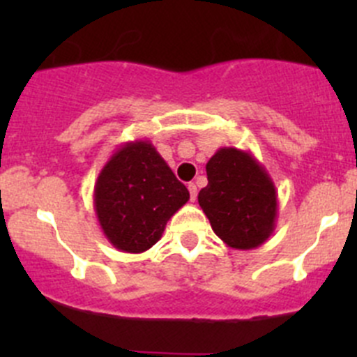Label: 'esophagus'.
Returning a JSON list of instances; mask_svg holds the SVG:
<instances>
[{
  "label": "esophagus",
  "mask_w": 357,
  "mask_h": 357,
  "mask_svg": "<svg viewBox=\"0 0 357 357\" xmlns=\"http://www.w3.org/2000/svg\"><path fill=\"white\" fill-rule=\"evenodd\" d=\"M188 190H190V200L195 202L197 200V192H199V190H197L195 183H188Z\"/></svg>",
  "instance_id": "obj_1"
}]
</instances>
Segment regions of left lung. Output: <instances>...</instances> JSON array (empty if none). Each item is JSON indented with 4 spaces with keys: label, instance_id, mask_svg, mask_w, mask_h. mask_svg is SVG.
Wrapping results in <instances>:
<instances>
[{
    "label": "left lung",
    "instance_id": "obj_1",
    "mask_svg": "<svg viewBox=\"0 0 357 357\" xmlns=\"http://www.w3.org/2000/svg\"><path fill=\"white\" fill-rule=\"evenodd\" d=\"M199 204L215 235L238 250L257 248L275 231L278 195L264 165L245 150L222 146L205 165Z\"/></svg>",
    "mask_w": 357,
    "mask_h": 357
}]
</instances>
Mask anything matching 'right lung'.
I'll return each mask as SVG.
<instances>
[{"instance_id": "obj_1", "label": "right lung", "mask_w": 357, "mask_h": 357, "mask_svg": "<svg viewBox=\"0 0 357 357\" xmlns=\"http://www.w3.org/2000/svg\"><path fill=\"white\" fill-rule=\"evenodd\" d=\"M93 197L105 238L129 254L155 245L169 219L190 200L186 186L149 139L124 143L112 153Z\"/></svg>"}]
</instances>
